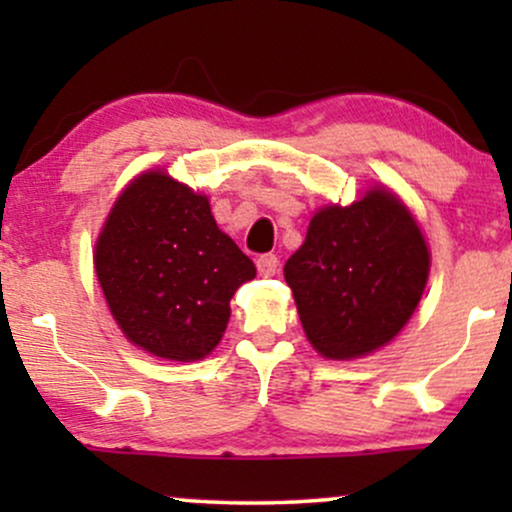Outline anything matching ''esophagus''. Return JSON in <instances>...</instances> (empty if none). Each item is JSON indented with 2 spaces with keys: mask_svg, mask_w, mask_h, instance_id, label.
<instances>
[{
  "mask_svg": "<svg viewBox=\"0 0 512 512\" xmlns=\"http://www.w3.org/2000/svg\"><path fill=\"white\" fill-rule=\"evenodd\" d=\"M276 269H279V257L272 255H260L257 257V272H260L262 276H274Z\"/></svg>",
  "mask_w": 512,
  "mask_h": 512,
  "instance_id": "obj_1",
  "label": "esophagus"
}]
</instances>
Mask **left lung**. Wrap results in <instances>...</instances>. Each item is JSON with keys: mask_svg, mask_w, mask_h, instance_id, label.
Masks as SVG:
<instances>
[{"mask_svg": "<svg viewBox=\"0 0 512 512\" xmlns=\"http://www.w3.org/2000/svg\"><path fill=\"white\" fill-rule=\"evenodd\" d=\"M428 248L395 195L370 190L327 207L284 264L308 342L327 358H356L397 337L421 301Z\"/></svg>", "mask_w": 512, "mask_h": 512, "instance_id": "left-lung-1", "label": "left lung"}]
</instances>
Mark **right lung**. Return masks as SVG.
<instances>
[{"mask_svg": "<svg viewBox=\"0 0 512 512\" xmlns=\"http://www.w3.org/2000/svg\"><path fill=\"white\" fill-rule=\"evenodd\" d=\"M96 274L129 342L170 361H197L221 342L228 303L257 269L219 231L207 197L166 173H144L105 221Z\"/></svg>", "mask_w": 512, "mask_h": 512, "instance_id": "add662e5", "label": "right lung"}]
</instances>
